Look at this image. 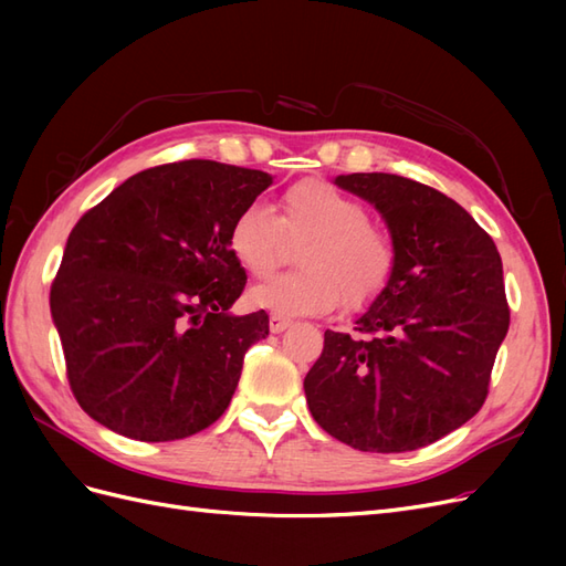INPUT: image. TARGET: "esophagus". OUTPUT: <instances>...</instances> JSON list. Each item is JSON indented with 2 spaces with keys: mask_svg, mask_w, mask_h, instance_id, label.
Masks as SVG:
<instances>
[{
  "mask_svg": "<svg viewBox=\"0 0 566 566\" xmlns=\"http://www.w3.org/2000/svg\"><path fill=\"white\" fill-rule=\"evenodd\" d=\"M290 323H293V321H290V318H285V316H276V314H273L271 318H269V328H271V333H283L285 328H287V325Z\"/></svg>",
  "mask_w": 566,
  "mask_h": 566,
  "instance_id": "obj_1",
  "label": "esophagus"
}]
</instances>
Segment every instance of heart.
<instances>
[{"label": "heart", "instance_id": "1", "mask_svg": "<svg viewBox=\"0 0 566 566\" xmlns=\"http://www.w3.org/2000/svg\"><path fill=\"white\" fill-rule=\"evenodd\" d=\"M368 217L361 200L321 179L290 186L279 200V217L264 205H248L231 221L229 250L250 276H269L287 243H302V271L250 287L248 302L276 316L328 314L342 300L354 310L370 304L391 279L397 250Z\"/></svg>", "mask_w": 566, "mask_h": 566}]
</instances>
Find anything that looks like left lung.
Returning <instances> with one entry per match:
<instances>
[{
    "mask_svg": "<svg viewBox=\"0 0 566 566\" xmlns=\"http://www.w3.org/2000/svg\"><path fill=\"white\" fill-rule=\"evenodd\" d=\"M335 184L380 212L397 264L356 318L364 337L325 331L304 378L306 403L352 449L416 451L465 424L486 399L510 325L501 254L455 200L420 181L358 172Z\"/></svg>",
    "mask_w": 566,
    "mask_h": 566,
    "instance_id": "1",
    "label": "left lung"
}]
</instances>
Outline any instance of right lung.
<instances>
[{
	"mask_svg": "<svg viewBox=\"0 0 566 566\" xmlns=\"http://www.w3.org/2000/svg\"><path fill=\"white\" fill-rule=\"evenodd\" d=\"M271 184L214 160L160 165L77 221L49 304L90 418L136 441H175L229 408L245 352L269 335L264 312H229L248 281L229 229Z\"/></svg>",
	"mask_w": 566,
	"mask_h": 566,
	"instance_id": "1",
	"label": "right lung"
}]
</instances>
